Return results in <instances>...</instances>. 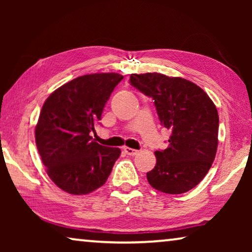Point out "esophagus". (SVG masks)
<instances>
[{
    "label": "esophagus",
    "mask_w": 252,
    "mask_h": 252,
    "mask_svg": "<svg viewBox=\"0 0 252 252\" xmlns=\"http://www.w3.org/2000/svg\"><path fill=\"white\" fill-rule=\"evenodd\" d=\"M124 151H125V153L128 155V156H135V155H137V153H139L137 150L132 149V148H128V147L124 148Z\"/></svg>",
    "instance_id": "esophagus-1"
}]
</instances>
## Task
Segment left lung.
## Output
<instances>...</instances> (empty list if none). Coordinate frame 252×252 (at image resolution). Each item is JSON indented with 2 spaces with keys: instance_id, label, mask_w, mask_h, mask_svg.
<instances>
[{
  "instance_id": "8db88e82",
  "label": "left lung",
  "mask_w": 252,
  "mask_h": 252,
  "mask_svg": "<svg viewBox=\"0 0 252 252\" xmlns=\"http://www.w3.org/2000/svg\"><path fill=\"white\" fill-rule=\"evenodd\" d=\"M129 82L154 99L160 124L171 130L168 147L157 150L150 186L166 194H184L208 173L218 147L219 116L215 103L194 82L161 73L130 74Z\"/></svg>"
}]
</instances>
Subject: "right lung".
<instances>
[{"label": "right lung", "instance_id": "add662e5", "mask_svg": "<svg viewBox=\"0 0 252 252\" xmlns=\"http://www.w3.org/2000/svg\"><path fill=\"white\" fill-rule=\"evenodd\" d=\"M123 75L86 74L61 86L46 99L35 127L37 150L47 173L62 190L86 195L102 187L120 156L91 136Z\"/></svg>", "mask_w": 252, "mask_h": 252}]
</instances>
